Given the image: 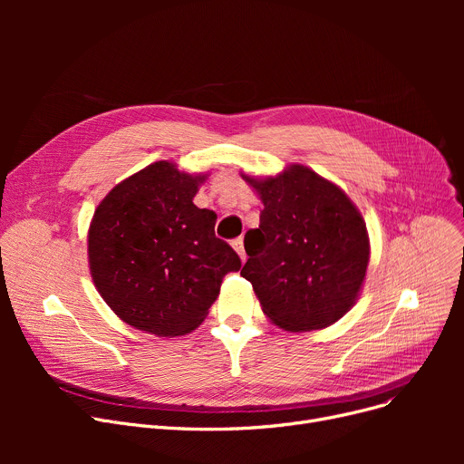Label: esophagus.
I'll return each mask as SVG.
<instances>
[{
    "mask_svg": "<svg viewBox=\"0 0 464 464\" xmlns=\"http://www.w3.org/2000/svg\"><path fill=\"white\" fill-rule=\"evenodd\" d=\"M233 248L237 250V254L240 256V259H242V261H246V252H245V238H242V237L235 238V240H233Z\"/></svg>",
    "mask_w": 464,
    "mask_h": 464,
    "instance_id": "esophagus-1",
    "label": "esophagus"
}]
</instances>
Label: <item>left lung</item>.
Returning <instances> with one entry per match:
<instances>
[{"instance_id":"8db88e82","label":"left lung","mask_w":464,"mask_h":464,"mask_svg":"<svg viewBox=\"0 0 464 464\" xmlns=\"http://www.w3.org/2000/svg\"><path fill=\"white\" fill-rule=\"evenodd\" d=\"M261 198L259 227L248 231L245 276L273 324L324 329L353 306L371 246L348 195L304 165L269 179L242 175Z\"/></svg>"}]
</instances>
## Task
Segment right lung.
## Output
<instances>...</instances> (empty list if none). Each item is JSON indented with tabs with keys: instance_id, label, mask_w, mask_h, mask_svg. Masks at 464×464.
Wrapping results in <instances>:
<instances>
[{
	"instance_id": "right-lung-1",
	"label": "right lung",
	"mask_w": 464,
	"mask_h": 464,
	"mask_svg": "<svg viewBox=\"0 0 464 464\" xmlns=\"http://www.w3.org/2000/svg\"><path fill=\"white\" fill-rule=\"evenodd\" d=\"M203 177L156 161L114 186L88 231L93 284L128 325L158 336L199 327L240 257L193 205Z\"/></svg>"
}]
</instances>
